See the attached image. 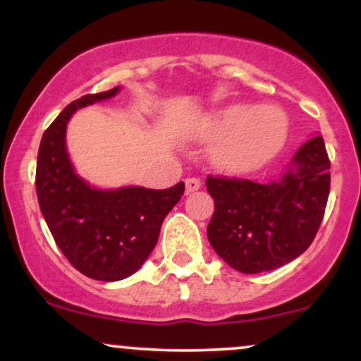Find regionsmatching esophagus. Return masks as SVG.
Returning <instances> with one entry per match:
<instances>
[{
    "instance_id": "1",
    "label": "esophagus",
    "mask_w": 361,
    "mask_h": 361,
    "mask_svg": "<svg viewBox=\"0 0 361 361\" xmlns=\"http://www.w3.org/2000/svg\"><path fill=\"white\" fill-rule=\"evenodd\" d=\"M185 185H186V192L192 193V192H197V190L200 188L202 181H200V178H186Z\"/></svg>"
}]
</instances>
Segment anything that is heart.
Segmentation results:
<instances>
[{
    "mask_svg": "<svg viewBox=\"0 0 361 361\" xmlns=\"http://www.w3.org/2000/svg\"><path fill=\"white\" fill-rule=\"evenodd\" d=\"M207 139H215L212 161L224 171L250 173L271 161L288 135L287 117L273 106L233 105L215 111L204 126Z\"/></svg>",
    "mask_w": 361,
    "mask_h": 361,
    "instance_id": "1",
    "label": "heart"
}]
</instances>
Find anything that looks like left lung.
I'll list each match as a JSON object with an SVG mask.
<instances>
[{
    "mask_svg": "<svg viewBox=\"0 0 361 361\" xmlns=\"http://www.w3.org/2000/svg\"><path fill=\"white\" fill-rule=\"evenodd\" d=\"M331 163L316 135L293 156L292 166L267 185L207 176L215 210L207 227L214 251L241 273L283 267L312 244L329 197Z\"/></svg>",
    "mask_w": 361,
    "mask_h": 361,
    "instance_id": "left-lung-1",
    "label": "left lung"
}]
</instances>
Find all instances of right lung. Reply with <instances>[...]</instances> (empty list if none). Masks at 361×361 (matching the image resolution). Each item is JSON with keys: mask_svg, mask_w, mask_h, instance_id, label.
<instances>
[{"mask_svg": "<svg viewBox=\"0 0 361 361\" xmlns=\"http://www.w3.org/2000/svg\"><path fill=\"white\" fill-rule=\"evenodd\" d=\"M117 93L118 86L69 103L44 132L37 156V198L54 241L78 271L100 281L127 279L142 267L185 192L183 181L166 190H97L74 173L66 151L69 118Z\"/></svg>", "mask_w": 361, "mask_h": 361, "instance_id": "1", "label": "right lung"}]
</instances>
